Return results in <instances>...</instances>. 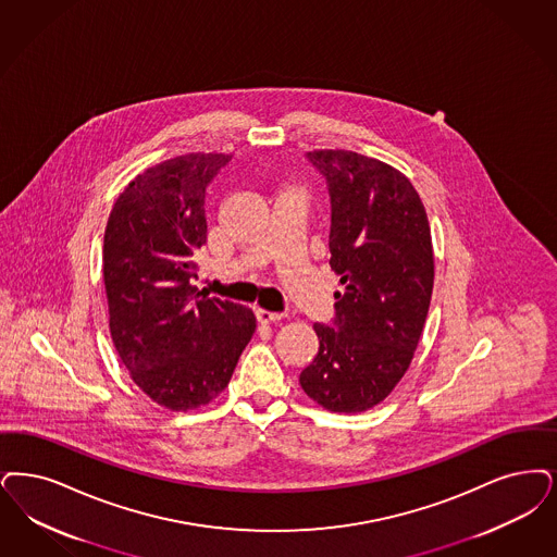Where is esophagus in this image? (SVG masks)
Returning <instances> with one entry per match:
<instances>
[{
    "mask_svg": "<svg viewBox=\"0 0 557 557\" xmlns=\"http://www.w3.org/2000/svg\"><path fill=\"white\" fill-rule=\"evenodd\" d=\"M255 314H257V321L259 323H277V321H282V314H277V312H269L265 311V309H257L255 311Z\"/></svg>",
    "mask_w": 557,
    "mask_h": 557,
    "instance_id": "esophagus-1",
    "label": "esophagus"
}]
</instances>
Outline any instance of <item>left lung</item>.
Here are the masks:
<instances>
[{
	"label": "left lung",
	"instance_id": "obj_1",
	"mask_svg": "<svg viewBox=\"0 0 557 557\" xmlns=\"http://www.w3.org/2000/svg\"><path fill=\"white\" fill-rule=\"evenodd\" d=\"M332 197L330 265L339 275L332 327L314 323L319 352L305 394L332 412H364L408 371L431 305L435 261L423 200L396 168L344 149L307 153Z\"/></svg>",
	"mask_w": 557,
	"mask_h": 557
}]
</instances>
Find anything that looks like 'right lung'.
Instances as JSON below:
<instances>
[{
	"label": "right lung",
	"mask_w": 557,
	"mask_h": 557,
	"mask_svg": "<svg viewBox=\"0 0 557 557\" xmlns=\"http://www.w3.org/2000/svg\"><path fill=\"white\" fill-rule=\"evenodd\" d=\"M232 156L186 153L147 168L113 202L103 238L110 332L134 383L186 412L218 398L255 334L250 309L200 296L205 188Z\"/></svg>",
	"instance_id": "add662e5"
}]
</instances>
